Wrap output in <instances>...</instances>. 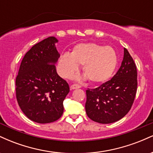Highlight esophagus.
Returning a JSON list of instances; mask_svg holds the SVG:
<instances>
[{"label": "esophagus", "instance_id": "esophagus-1", "mask_svg": "<svg viewBox=\"0 0 153 153\" xmlns=\"http://www.w3.org/2000/svg\"><path fill=\"white\" fill-rule=\"evenodd\" d=\"M81 87L80 85H78V84H73V85H72L71 86V90H74V89H77V88H80Z\"/></svg>", "mask_w": 153, "mask_h": 153}]
</instances>
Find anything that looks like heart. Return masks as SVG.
Segmentation results:
<instances>
[{
	"label": "heart",
	"mask_w": 153,
	"mask_h": 153,
	"mask_svg": "<svg viewBox=\"0 0 153 153\" xmlns=\"http://www.w3.org/2000/svg\"><path fill=\"white\" fill-rule=\"evenodd\" d=\"M61 76L68 78L82 65V72L91 82L100 83L108 80L114 72L117 56L111 47L96 43H80L73 47L71 53L66 52L59 59Z\"/></svg>",
	"instance_id": "obj_1"
}]
</instances>
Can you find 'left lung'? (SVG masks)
Here are the masks:
<instances>
[{
  "mask_svg": "<svg viewBox=\"0 0 153 153\" xmlns=\"http://www.w3.org/2000/svg\"><path fill=\"white\" fill-rule=\"evenodd\" d=\"M136 65L126 48L117 73L99 87L86 91L85 111L94 122L110 124L124 117L134 103L137 88Z\"/></svg>",
  "mask_w": 153,
  "mask_h": 153,
  "instance_id": "8db88e82",
  "label": "left lung"
}]
</instances>
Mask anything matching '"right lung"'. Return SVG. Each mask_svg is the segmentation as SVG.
I'll use <instances>...</instances> for the list:
<instances>
[{
  "instance_id": "right-lung-1",
  "label": "right lung",
  "mask_w": 153,
  "mask_h": 153,
  "mask_svg": "<svg viewBox=\"0 0 153 153\" xmlns=\"http://www.w3.org/2000/svg\"><path fill=\"white\" fill-rule=\"evenodd\" d=\"M54 36L45 39L26 52L16 78V95L24 114L39 124L57 121L62 115L63 101L70 91L59 76L55 63L59 54Z\"/></svg>"
}]
</instances>
